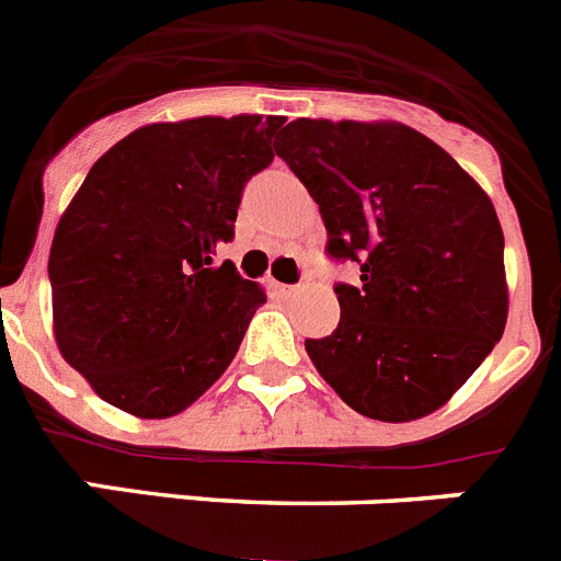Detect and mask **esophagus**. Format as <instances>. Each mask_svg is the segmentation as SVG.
<instances>
[{"label":"esophagus","instance_id":"obj_1","mask_svg":"<svg viewBox=\"0 0 561 561\" xmlns=\"http://www.w3.org/2000/svg\"><path fill=\"white\" fill-rule=\"evenodd\" d=\"M274 287L276 293H279V296H290V293H296V285H285V282H274Z\"/></svg>","mask_w":561,"mask_h":561}]
</instances>
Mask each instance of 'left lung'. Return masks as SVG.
Wrapping results in <instances>:
<instances>
[{
	"instance_id": "1",
	"label": "left lung",
	"mask_w": 561,
	"mask_h": 561,
	"mask_svg": "<svg viewBox=\"0 0 561 561\" xmlns=\"http://www.w3.org/2000/svg\"><path fill=\"white\" fill-rule=\"evenodd\" d=\"M276 156L327 226L341 321L307 337L318 375L357 413L411 422L486 360L506 327L503 231L492 201L450 153L400 123L293 119Z\"/></svg>"
}]
</instances>
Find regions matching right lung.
I'll list each match as a JSON object with an SVG mask.
<instances>
[{
  "label": "right lung",
  "mask_w": 561,
  "mask_h": 561,
  "mask_svg": "<svg viewBox=\"0 0 561 561\" xmlns=\"http://www.w3.org/2000/svg\"><path fill=\"white\" fill-rule=\"evenodd\" d=\"M282 123L145 125L89 170L55 229L49 285L60 355L108 405L173 416L234 360L265 290L215 254Z\"/></svg>",
  "instance_id": "1"
}]
</instances>
